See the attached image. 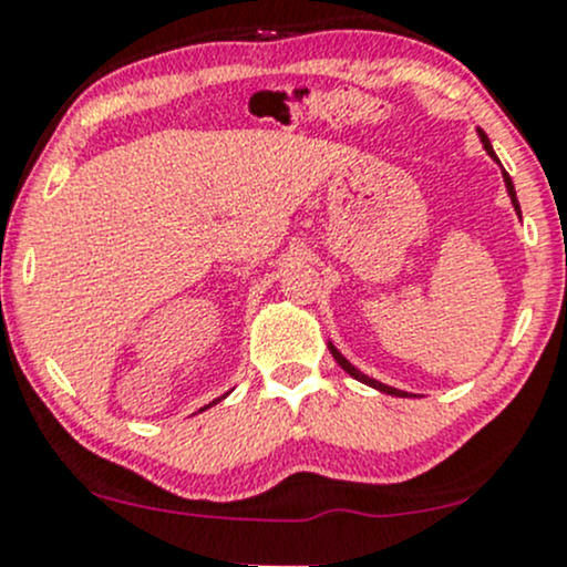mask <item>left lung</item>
<instances>
[{
  "label": "left lung",
  "mask_w": 567,
  "mask_h": 567,
  "mask_svg": "<svg viewBox=\"0 0 567 567\" xmlns=\"http://www.w3.org/2000/svg\"><path fill=\"white\" fill-rule=\"evenodd\" d=\"M478 136H482V142H484V151H487L489 155H493V158L497 161V155H495V151H493V145H489V140H487V134L484 132H478ZM503 179H506V190H508V196H512V204H514V209H516V215H519V202H516V193H514V183H512V177H508L506 172H503ZM331 354L336 358V363L341 365V369L347 371V374L350 377H354L358 379V382H363V384H369V388H374V390H382V393H388V395H398V398H406V393H401V390H395V388H388V384H382V382H377V379H371V377H365V374H360L358 369H354V365L350 363V360L344 358V354H341L339 350H336V347L331 344Z\"/></svg>",
  "instance_id": "8db88e82"
}]
</instances>
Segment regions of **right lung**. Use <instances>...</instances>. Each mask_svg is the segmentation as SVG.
Here are the masks:
<instances>
[{
  "mask_svg": "<svg viewBox=\"0 0 567 567\" xmlns=\"http://www.w3.org/2000/svg\"><path fill=\"white\" fill-rule=\"evenodd\" d=\"M209 406H213V403H209ZM209 406H204V409H209Z\"/></svg>",
  "mask_w": 567,
  "mask_h": 567,
  "instance_id": "right-lung-1",
  "label": "right lung"
}]
</instances>
